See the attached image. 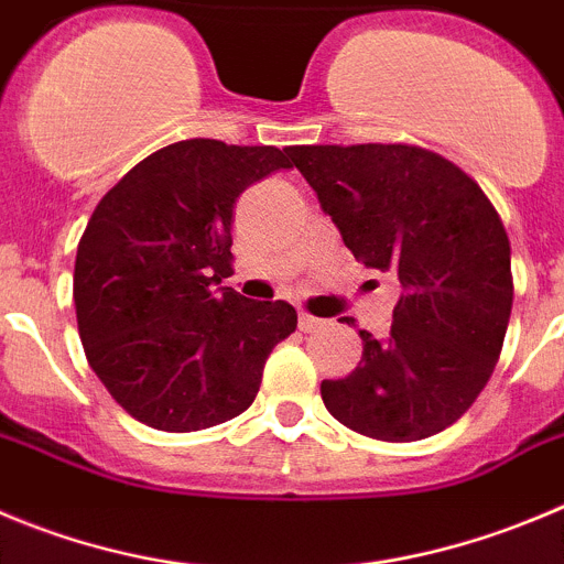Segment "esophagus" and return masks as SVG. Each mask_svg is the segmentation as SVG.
Masks as SVG:
<instances>
[{"instance_id": "obj_1", "label": "esophagus", "mask_w": 564, "mask_h": 564, "mask_svg": "<svg viewBox=\"0 0 564 564\" xmlns=\"http://www.w3.org/2000/svg\"><path fill=\"white\" fill-rule=\"evenodd\" d=\"M297 325H300V330H306V334H312V330H319V328H323L325 319L312 317V314H306V312H300Z\"/></svg>"}]
</instances>
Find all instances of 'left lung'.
Wrapping results in <instances>:
<instances>
[{
  "instance_id": "1",
  "label": "left lung",
  "mask_w": 564,
  "mask_h": 564,
  "mask_svg": "<svg viewBox=\"0 0 564 564\" xmlns=\"http://www.w3.org/2000/svg\"><path fill=\"white\" fill-rule=\"evenodd\" d=\"M286 152L347 250L401 283L389 334L361 330L359 367L323 381L325 409L372 440L440 434L473 406L501 356L512 314L501 217L473 177L423 147Z\"/></svg>"
}]
</instances>
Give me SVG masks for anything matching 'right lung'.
<instances>
[{
  "instance_id": "obj_1",
  "label": "right lung",
  "mask_w": 564,
  "mask_h": 564,
  "mask_svg": "<svg viewBox=\"0 0 564 564\" xmlns=\"http://www.w3.org/2000/svg\"><path fill=\"white\" fill-rule=\"evenodd\" d=\"M286 152V150H283ZM186 139L152 152L94 208L77 245V328L113 401L158 431H199L256 401L267 356L297 328L286 300L230 286L239 194L289 158Z\"/></svg>"
}]
</instances>
